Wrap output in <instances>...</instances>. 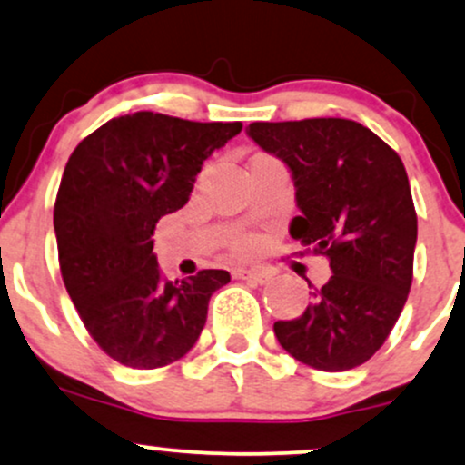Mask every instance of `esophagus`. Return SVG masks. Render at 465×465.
<instances>
[{
	"mask_svg": "<svg viewBox=\"0 0 465 465\" xmlns=\"http://www.w3.org/2000/svg\"><path fill=\"white\" fill-rule=\"evenodd\" d=\"M233 277H236V280L253 282V284H266V282L271 280V273H266V271H255V269H236L233 271Z\"/></svg>",
	"mask_w": 465,
	"mask_h": 465,
	"instance_id": "esophagus-1",
	"label": "esophagus"
}]
</instances>
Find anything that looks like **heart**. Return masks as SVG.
Segmentation results:
<instances>
[{
	"instance_id": "heart-1",
	"label": "heart",
	"mask_w": 465,
	"mask_h": 465,
	"mask_svg": "<svg viewBox=\"0 0 465 465\" xmlns=\"http://www.w3.org/2000/svg\"><path fill=\"white\" fill-rule=\"evenodd\" d=\"M255 247H258V244H255V240L242 238V240H238L236 244H233V251H236L238 255H251L255 251Z\"/></svg>"
}]
</instances>
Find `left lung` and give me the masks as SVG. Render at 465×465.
<instances>
[{
    "instance_id": "1",
    "label": "left lung",
    "mask_w": 465,
    "mask_h": 465,
    "mask_svg": "<svg viewBox=\"0 0 465 465\" xmlns=\"http://www.w3.org/2000/svg\"><path fill=\"white\" fill-rule=\"evenodd\" d=\"M247 133L291 168L302 210L291 236L332 269L300 317L273 325L277 341L314 370H354L382 348L413 282L418 214L402 159L343 117L253 122Z\"/></svg>"
}]
</instances>
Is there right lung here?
<instances>
[{
  "mask_svg": "<svg viewBox=\"0 0 465 465\" xmlns=\"http://www.w3.org/2000/svg\"><path fill=\"white\" fill-rule=\"evenodd\" d=\"M240 131V122L137 111L74 148L54 203L58 264L80 322L122 365L157 370L188 354L212 292L232 280L221 269L165 280L151 236L188 203L203 162Z\"/></svg>",
  "mask_w": 465,
  "mask_h": 465,
  "instance_id": "1",
  "label": "right lung"
}]
</instances>
